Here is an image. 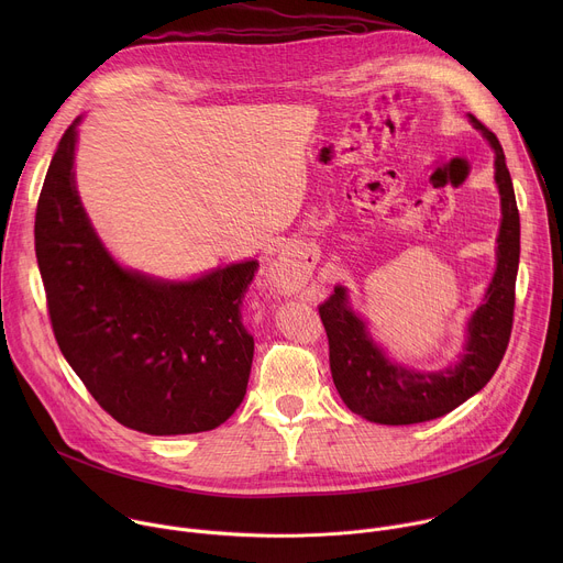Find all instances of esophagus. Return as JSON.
Masks as SVG:
<instances>
[{
  "mask_svg": "<svg viewBox=\"0 0 563 563\" xmlns=\"http://www.w3.org/2000/svg\"><path fill=\"white\" fill-rule=\"evenodd\" d=\"M311 274V258L291 250H283L269 265V280L280 291L298 289Z\"/></svg>",
  "mask_w": 563,
  "mask_h": 563,
  "instance_id": "obj_1",
  "label": "esophagus"
}]
</instances>
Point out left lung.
Listing matches in <instances>:
<instances>
[{
    "label": "left lung",
    "instance_id": "left-lung-1",
    "mask_svg": "<svg viewBox=\"0 0 563 563\" xmlns=\"http://www.w3.org/2000/svg\"><path fill=\"white\" fill-rule=\"evenodd\" d=\"M495 151V183L501 196L497 235V269L465 325L459 358L437 372L404 367L387 358L372 339L367 323L354 311L343 285L318 307L330 339V367L343 404L358 417L380 426H412L439 419L493 378L512 332L515 283L519 269V209L506 155L497 135L467 115Z\"/></svg>",
    "mask_w": 563,
    "mask_h": 563
}]
</instances>
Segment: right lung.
<instances>
[{
	"instance_id": "right-lung-1",
	"label": "right lung",
	"mask_w": 563,
	"mask_h": 563,
	"mask_svg": "<svg viewBox=\"0 0 563 563\" xmlns=\"http://www.w3.org/2000/svg\"><path fill=\"white\" fill-rule=\"evenodd\" d=\"M79 122L57 144L35 211V254L57 345L118 423L155 437L213 430L247 391L254 336L240 305L258 261L194 280L122 267L75 187Z\"/></svg>"
}]
</instances>
